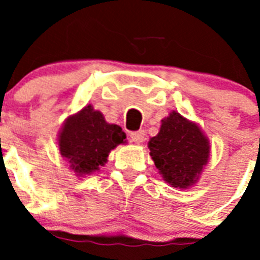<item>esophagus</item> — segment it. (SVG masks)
<instances>
[{"mask_svg": "<svg viewBox=\"0 0 260 260\" xmlns=\"http://www.w3.org/2000/svg\"><path fill=\"white\" fill-rule=\"evenodd\" d=\"M131 140L136 144H140L144 140V131H136V132H131L129 135Z\"/></svg>", "mask_w": 260, "mask_h": 260, "instance_id": "34e87169", "label": "esophagus"}]
</instances>
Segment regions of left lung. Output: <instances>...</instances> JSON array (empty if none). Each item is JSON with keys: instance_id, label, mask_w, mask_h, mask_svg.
<instances>
[{"instance_id": "1", "label": "left lung", "mask_w": 260, "mask_h": 260, "mask_svg": "<svg viewBox=\"0 0 260 260\" xmlns=\"http://www.w3.org/2000/svg\"><path fill=\"white\" fill-rule=\"evenodd\" d=\"M148 148L165 182L177 189H189L197 183L210 156L209 139L204 131L177 110L163 118Z\"/></svg>"}]
</instances>
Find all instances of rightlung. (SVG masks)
Masks as SVG:
<instances>
[{"label":"right lung","mask_w":260,"mask_h":260,"mask_svg":"<svg viewBox=\"0 0 260 260\" xmlns=\"http://www.w3.org/2000/svg\"><path fill=\"white\" fill-rule=\"evenodd\" d=\"M126 135L117 124H109L91 105L64 120L58 135L59 152L77 177L100 170L108 162L110 151L125 143Z\"/></svg>","instance_id":"1"}]
</instances>
